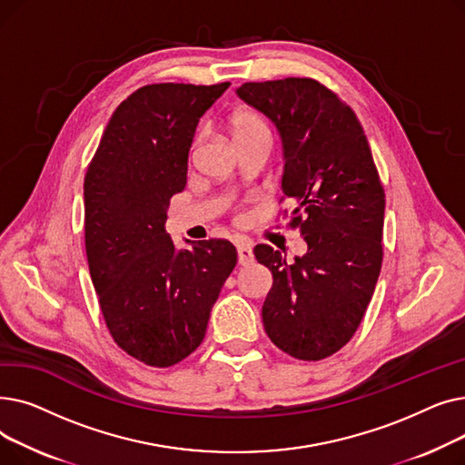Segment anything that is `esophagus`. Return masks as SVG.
<instances>
[{
    "label": "esophagus",
    "instance_id": "34e87169",
    "mask_svg": "<svg viewBox=\"0 0 465 465\" xmlns=\"http://www.w3.org/2000/svg\"><path fill=\"white\" fill-rule=\"evenodd\" d=\"M237 258L241 265H249L254 262V252H252V242L242 239L237 242Z\"/></svg>",
    "mask_w": 465,
    "mask_h": 465
}]
</instances>
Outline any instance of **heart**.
Returning a JSON list of instances; mask_svg holds the SVG:
<instances>
[{"instance_id":"b5f03b06","label":"heart","mask_w":465,"mask_h":465,"mask_svg":"<svg viewBox=\"0 0 465 465\" xmlns=\"http://www.w3.org/2000/svg\"><path fill=\"white\" fill-rule=\"evenodd\" d=\"M230 124H232V132L235 135L237 143L251 139L260 134H270V128H267V122L263 120V116L251 109H241V111L233 113Z\"/></svg>"}]
</instances>
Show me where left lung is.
<instances>
[{
	"mask_svg": "<svg viewBox=\"0 0 465 465\" xmlns=\"http://www.w3.org/2000/svg\"><path fill=\"white\" fill-rule=\"evenodd\" d=\"M241 100L270 116L282 137L281 202L294 209L307 254L288 263L256 245L273 275L262 319L265 333L292 358L319 361L343 349L368 309L382 265L384 188L356 113L309 77L245 83Z\"/></svg>",
	"mask_w": 465,
	"mask_h": 465,
	"instance_id": "1",
	"label": "left lung"
}]
</instances>
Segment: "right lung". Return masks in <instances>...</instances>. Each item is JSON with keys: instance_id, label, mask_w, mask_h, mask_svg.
I'll use <instances>...</instances> for the list:
<instances>
[{"instance_id": "obj_1", "label": "right lung", "mask_w": 465, "mask_h": 465, "mask_svg": "<svg viewBox=\"0 0 465 465\" xmlns=\"http://www.w3.org/2000/svg\"><path fill=\"white\" fill-rule=\"evenodd\" d=\"M230 83H158L113 113L84 177V247L114 343L151 368L202 345L211 309L237 263L226 239L177 251L165 233L171 195L186 186L200 116Z\"/></svg>"}]
</instances>
